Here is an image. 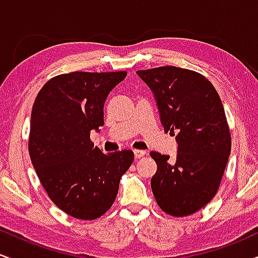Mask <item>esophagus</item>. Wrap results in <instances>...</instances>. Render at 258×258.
I'll return each mask as SVG.
<instances>
[{
  "mask_svg": "<svg viewBox=\"0 0 258 258\" xmlns=\"http://www.w3.org/2000/svg\"><path fill=\"white\" fill-rule=\"evenodd\" d=\"M146 155H147L146 150H139V149L135 150V158L136 159H141V158H143V156H146Z\"/></svg>",
  "mask_w": 258,
  "mask_h": 258,
  "instance_id": "34e87169",
  "label": "esophagus"
}]
</instances>
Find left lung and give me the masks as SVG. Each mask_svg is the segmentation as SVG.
I'll return each instance as SVG.
<instances>
[{
  "instance_id": "left-lung-1",
  "label": "left lung",
  "mask_w": 258,
  "mask_h": 258,
  "mask_svg": "<svg viewBox=\"0 0 258 258\" xmlns=\"http://www.w3.org/2000/svg\"><path fill=\"white\" fill-rule=\"evenodd\" d=\"M137 74L155 94L165 132L176 135L178 143L173 159L150 152L158 165L153 194L167 215H193L214 199L229 158L223 104L214 85L193 70L159 67Z\"/></svg>"
}]
</instances>
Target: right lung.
Returning <instances> with one entry per match:
<instances>
[{
  "instance_id": "add662e5",
  "label": "right lung",
  "mask_w": 258,
  "mask_h": 258,
  "mask_svg": "<svg viewBox=\"0 0 258 258\" xmlns=\"http://www.w3.org/2000/svg\"><path fill=\"white\" fill-rule=\"evenodd\" d=\"M127 72H74L54 76L31 110L29 154L49 199L61 211L92 221L110 209L132 150L104 154L91 141L104 125V102Z\"/></svg>"
}]
</instances>
